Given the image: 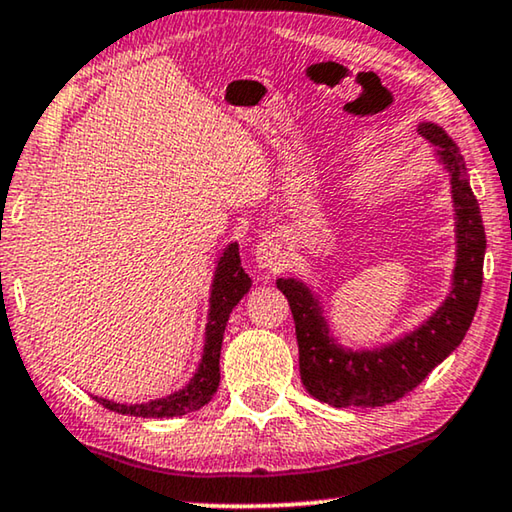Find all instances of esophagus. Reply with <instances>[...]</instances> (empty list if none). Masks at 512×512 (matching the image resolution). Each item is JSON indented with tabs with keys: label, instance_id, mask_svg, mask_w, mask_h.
I'll return each instance as SVG.
<instances>
[{
	"label": "esophagus",
	"instance_id": "1",
	"mask_svg": "<svg viewBox=\"0 0 512 512\" xmlns=\"http://www.w3.org/2000/svg\"><path fill=\"white\" fill-rule=\"evenodd\" d=\"M283 261L281 242L274 238H265L261 245L256 247V263L261 267H270V270H277V265Z\"/></svg>",
	"mask_w": 512,
	"mask_h": 512
}]
</instances>
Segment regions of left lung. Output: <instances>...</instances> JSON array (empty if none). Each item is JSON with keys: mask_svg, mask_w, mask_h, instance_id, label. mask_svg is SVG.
Wrapping results in <instances>:
<instances>
[{"mask_svg": "<svg viewBox=\"0 0 512 512\" xmlns=\"http://www.w3.org/2000/svg\"><path fill=\"white\" fill-rule=\"evenodd\" d=\"M419 135L437 148L439 160L451 176L458 233L453 288L435 316L396 343L352 352L329 338L320 306L304 283L295 279L277 281V288L286 295L293 311L304 389L332 407H382L419 387L432 368L442 364L462 343L481 300L485 229L481 208L467 180L465 157L435 123H421Z\"/></svg>", "mask_w": 512, "mask_h": 512, "instance_id": "left-lung-1", "label": "left lung"}]
</instances>
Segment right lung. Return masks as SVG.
Masks as SVG:
<instances>
[{
    "mask_svg": "<svg viewBox=\"0 0 512 512\" xmlns=\"http://www.w3.org/2000/svg\"><path fill=\"white\" fill-rule=\"evenodd\" d=\"M249 288L251 279L249 274L242 270L240 249L233 242V245L226 247L217 263L210 295L206 348H203V359L199 364V371L192 377V382L187 384L185 389L171 393L167 398L151 400V403L144 405H121L105 398H96L98 403L116 414L141 416V419H169V416H183L194 410H201L203 405H208L219 387V352H222L226 322H229L235 304L247 295Z\"/></svg>",
    "mask_w": 512,
    "mask_h": 512,
    "instance_id": "1",
    "label": "right lung"
}]
</instances>
